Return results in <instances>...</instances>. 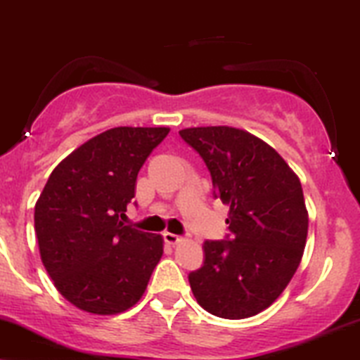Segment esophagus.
I'll use <instances>...</instances> for the list:
<instances>
[{"label":"esophagus","instance_id":"1","mask_svg":"<svg viewBox=\"0 0 360 360\" xmlns=\"http://www.w3.org/2000/svg\"><path fill=\"white\" fill-rule=\"evenodd\" d=\"M163 239H165V243L170 244V246H175V244L181 243V238H180V236L172 234V232H163Z\"/></svg>","mask_w":360,"mask_h":360}]
</instances>
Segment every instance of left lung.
Here are the masks:
<instances>
[{"label":"left lung","instance_id":"left-lung-1","mask_svg":"<svg viewBox=\"0 0 360 360\" xmlns=\"http://www.w3.org/2000/svg\"><path fill=\"white\" fill-rule=\"evenodd\" d=\"M180 136L202 156L214 193L229 205L232 240H205L204 266L188 274L197 303L240 320L276 302L302 261L308 210L298 175L255 134L231 126L185 128Z\"/></svg>","mask_w":360,"mask_h":360}]
</instances>
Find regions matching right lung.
Listing matches in <instances>:
<instances>
[{"label": "right lung", "instance_id": "right-lung-1", "mask_svg": "<svg viewBox=\"0 0 360 360\" xmlns=\"http://www.w3.org/2000/svg\"><path fill=\"white\" fill-rule=\"evenodd\" d=\"M170 128L120 126L62 160L35 204L41 263L67 302L92 315L129 310L163 256L160 234L121 219L134 197L139 168Z\"/></svg>", "mask_w": 360, "mask_h": 360}]
</instances>
